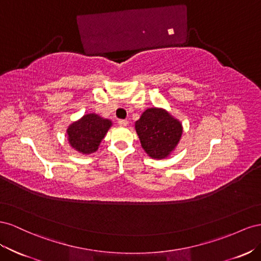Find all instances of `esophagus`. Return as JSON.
I'll return each mask as SVG.
<instances>
[{
	"mask_svg": "<svg viewBox=\"0 0 261 261\" xmlns=\"http://www.w3.org/2000/svg\"><path fill=\"white\" fill-rule=\"evenodd\" d=\"M118 124L121 125V126H126V125H128V121L122 120V119H120V120H118Z\"/></svg>",
	"mask_w": 261,
	"mask_h": 261,
	"instance_id": "34e87169",
	"label": "esophagus"
}]
</instances>
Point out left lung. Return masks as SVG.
<instances>
[{"label":"left lung","mask_w":261,"mask_h":261,"mask_svg":"<svg viewBox=\"0 0 261 261\" xmlns=\"http://www.w3.org/2000/svg\"><path fill=\"white\" fill-rule=\"evenodd\" d=\"M141 145L152 159L163 160L170 155L182 135V125L165 109L147 108L136 122Z\"/></svg>","instance_id":"left-lung-1"}]
</instances>
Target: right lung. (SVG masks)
<instances>
[{
    "label": "right lung",
    "mask_w": 261,
    "mask_h": 261,
    "mask_svg": "<svg viewBox=\"0 0 261 261\" xmlns=\"http://www.w3.org/2000/svg\"><path fill=\"white\" fill-rule=\"evenodd\" d=\"M111 121L96 114H87L69 125L66 133L70 145L80 153L91 154L98 150Z\"/></svg>",
    "instance_id": "1"
}]
</instances>
